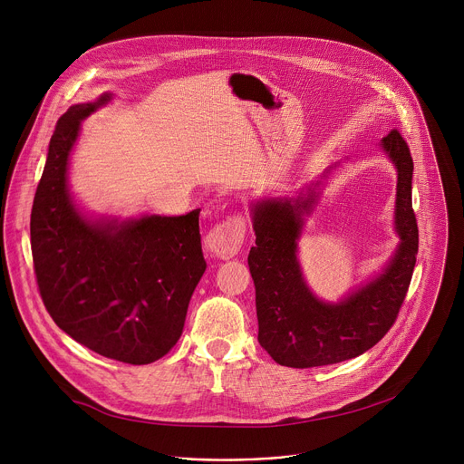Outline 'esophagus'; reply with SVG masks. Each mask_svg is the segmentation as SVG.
Masks as SVG:
<instances>
[{"instance_id": "1", "label": "esophagus", "mask_w": 464, "mask_h": 464, "mask_svg": "<svg viewBox=\"0 0 464 464\" xmlns=\"http://www.w3.org/2000/svg\"><path fill=\"white\" fill-rule=\"evenodd\" d=\"M246 222L242 217H229L224 222L217 224L206 237V247L211 256L231 258L235 256L244 242Z\"/></svg>"}]
</instances>
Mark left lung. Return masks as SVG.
Returning a JSON list of instances; mask_svg holds the SVG:
<instances>
[{
    "label": "left lung",
    "instance_id": "8db88e82",
    "mask_svg": "<svg viewBox=\"0 0 464 464\" xmlns=\"http://www.w3.org/2000/svg\"><path fill=\"white\" fill-rule=\"evenodd\" d=\"M380 149L396 169L394 231L401 242L378 276L336 303L314 295L297 251L321 187L340 165L328 167L297 196L258 198L249 206L256 238L247 264L255 283L258 343L279 365L308 369L356 358L374 347L399 315L419 251L411 206L413 160L399 130H391Z\"/></svg>",
    "mask_w": 464,
    "mask_h": 464
}]
</instances>
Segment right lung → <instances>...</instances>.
Instances as JSON below:
<instances>
[{"mask_svg": "<svg viewBox=\"0 0 464 464\" xmlns=\"http://www.w3.org/2000/svg\"><path fill=\"white\" fill-rule=\"evenodd\" d=\"M113 99L75 104L53 131L31 211V249L53 321L90 351L131 365L163 358L179 340L208 264L200 209L181 217H92L70 188L82 121Z\"/></svg>", "mask_w": 464, "mask_h": 464, "instance_id": "1", "label": "right lung"}]
</instances>
